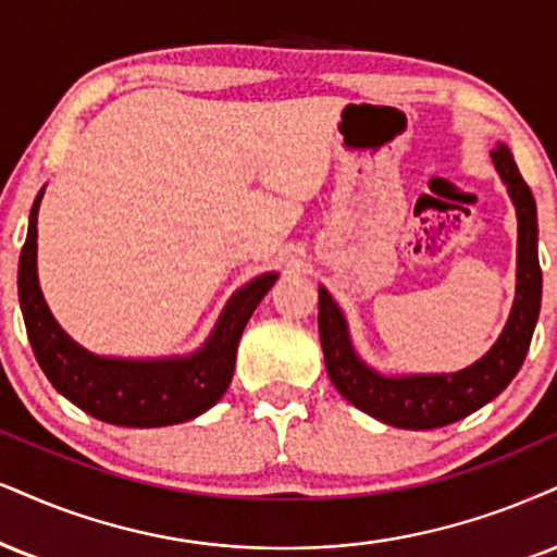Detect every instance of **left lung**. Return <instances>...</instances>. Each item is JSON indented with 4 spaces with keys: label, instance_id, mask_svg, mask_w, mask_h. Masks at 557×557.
Instances as JSON below:
<instances>
[{
    "label": "left lung",
    "instance_id": "8db88e82",
    "mask_svg": "<svg viewBox=\"0 0 557 557\" xmlns=\"http://www.w3.org/2000/svg\"><path fill=\"white\" fill-rule=\"evenodd\" d=\"M491 154L504 183L509 185L513 206H517V299H513L511 318L506 322L496 346L478 363L457 374L395 376V380L380 376L356 359L346 333V320H343L331 294L320 289L318 327L327 376L348 403L363 413L374 416L376 421L410 431L455 423L504 393L506 384L517 376L527 351H530L542 299L537 206H534L530 185L521 177L509 147L498 144Z\"/></svg>",
    "mask_w": 557,
    "mask_h": 557
}]
</instances>
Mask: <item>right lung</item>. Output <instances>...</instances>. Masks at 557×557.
<instances>
[{"mask_svg":"<svg viewBox=\"0 0 557 557\" xmlns=\"http://www.w3.org/2000/svg\"><path fill=\"white\" fill-rule=\"evenodd\" d=\"M40 194L30 209L27 237L20 252L17 294L33 354L66 400L98 421L128 429H157L190 421L226 393L235 372L237 343L260 299L276 281L265 273L230 299L214 333L188 359L121 361L87 354L57 325L48 312L36 273V222Z\"/></svg>","mask_w":557,"mask_h":557,"instance_id":"add662e5","label":"right lung"}]
</instances>
